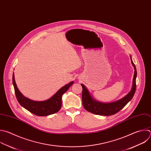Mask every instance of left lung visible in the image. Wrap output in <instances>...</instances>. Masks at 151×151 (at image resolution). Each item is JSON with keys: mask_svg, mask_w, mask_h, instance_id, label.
Instances as JSON below:
<instances>
[{"mask_svg": "<svg viewBox=\"0 0 151 151\" xmlns=\"http://www.w3.org/2000/svg\"><path fill=\"white\" fill-rule=\"evenodd\" d=\"M132 64L134 68V76L132 82V86L130 91L123 98L117 101L111 103H102L97 101L91 95L87 88L82 83V104L85 109L95 114L109 116L116 114L121 110L132 99L136 91V79L137 76V71L134 64L133 62L132 57L130 56Z\"/></svg>", "mask_w": 151, "mask_h": 151, "instance_id": "left-lung-1", "label": "left lung"}]
</instances>
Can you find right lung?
Here are the masks:
<instances>
[{
    "mask_svg": "<svg viewBox=\"0 0 151 151\" xmlns=\"http://www.w3.org/2000/svg\"><path fill=\"white\" fill-rule=\"evenodd\" d=\"M12 82L18 101L26 110L38 116H47L58 112L62 107V95L68 90L74 82L72 81L62 87L51 98L42 101H37L25 97L18 89L15 80L14 73Z\"/></svg>",
    "mask_w": 151,
    "mask_h": 151,
    "instance_id": "add662e5",
    "label": "right lung"
}]
</instances>
